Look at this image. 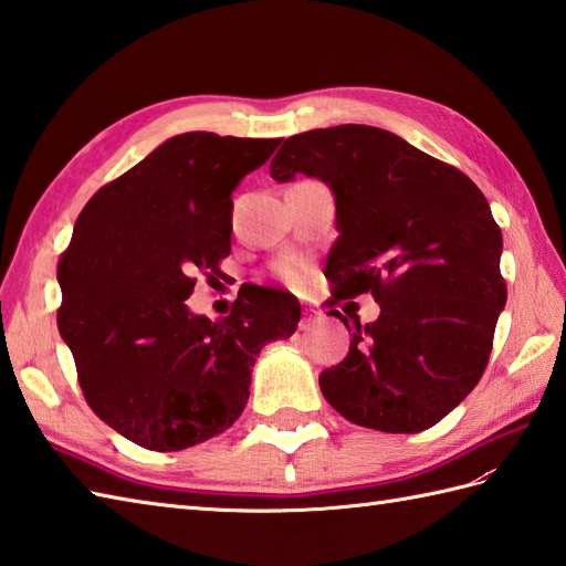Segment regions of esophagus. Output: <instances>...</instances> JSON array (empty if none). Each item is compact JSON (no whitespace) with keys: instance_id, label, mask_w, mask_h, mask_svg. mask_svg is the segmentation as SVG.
<instances>
[{"instance_id":"esophagus-1","label":"esophagus","mask_w":566,"mask_h":566,"mask_svg":"<svg viewBox=\"0 0 566 566\" xmlns=\"http://www.w3.org/2000/svg\"><path fill=\"white\" fill-rule=\"evenodd\" d=\"M316 318H321V311H316V308H306V323H304V328L308 326V323H314Z\"/></svg>"}]
</instances>
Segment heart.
I'll list each match as a JSON object with an SVG mask.
<instances>
[{
    "label": "heart",
    "mask_w": 566,
    "mask_h": 566,
    "mask_svg": "<svg viewBox=\"0 0 566 566\" xmlns=\"http://www.w3.org/2000/svg\"><path fill=\"white\" fill-rule=\"evenodd\" d=\"M284 276H286V280H290V282H298V280H302V274H298L296 264H286V268H284Z\"/></svg>",
    "instance_id": "1"
}]
</instances>
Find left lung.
<instances>
[{"label":"left lung","instance_id":"obj_1","mask_svg":"<svg viewBox=\"0 0 566 566\" xmlns=\"http://www.w3.org/2000/svg\"><path fill=\"white\" fill-rule=\"evenodd\" d=\"M270 175L328 185L340 233L326 260L331 304L365 292L379 304L375 323H355L343 363L321 371L326 401L371 430L436 426L482 379L506 306L489 201L457 167L363 124L286 138Z\"/></svg>","mask_w":566,"mask_h":566}]
</instances>
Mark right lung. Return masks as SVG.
<instances>
[{
  "mask_svg": "<svg viewBox=\"0 0 566 566\" xmlns=\"http://www.w3.org/2000/svg\"><path fill=\"white\" fill-rule=\"evenodd\" d=\"M280 143L172 136L77 216L57 262V331L92 411L140 448L175 452L231 428L262 347L296 331L302 306L270 286L216 323L187 306L195 274L213 280L231 252L233 189Z\"/></svg>",
  "mask_w": 566,
  "mask_h": 566,
  "instance_id": "1",
  "label": "right lung"
}]
</instances>
